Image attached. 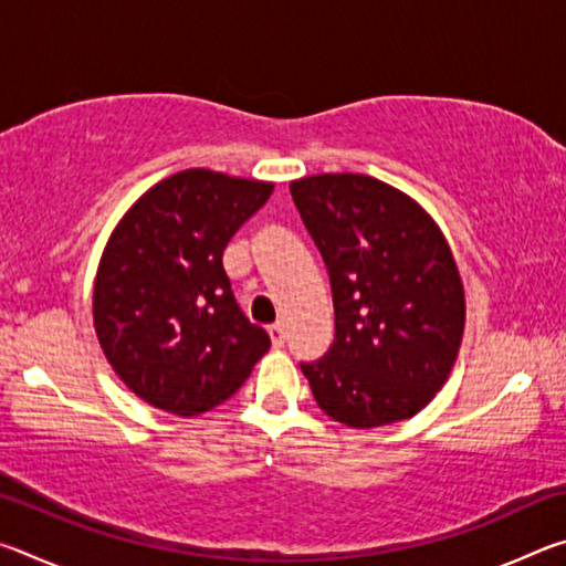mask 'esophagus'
Returning <instances> with one entry per match:
<instances>
[{"label": "esophagus", "instance_id": "1", "mask_svg": "<svg viewBox=\"0 0 566 566\" xmlns=\"http://www.w3.org/2000/svg\"><path fill=\"white\" fill-rule=\"evenodd\" d=\"M270 339H272V347H274V349L284 347V342H286V332H284L282 324H272V327H270Z\"/></svg>", "mask_w": 566, "mask_h": 566}]
</instances>
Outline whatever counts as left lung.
<instances>
[{
	"mask_svg": "<svg viewBox=\"0 0 566 566\" xmlns=\"http://www.w3.org/2000/svg\"><path fill=\"white\" fill-rule=\"evenodd\" d=\"M329 272L334 342L304 361L319 409L371 429L415 417L444 387L464 334V286L442 229L367 175L290 185Z\"/></svg>",
	"mask_w": 566,
	"mask_h": 566,
	"instance_id": "left-lung-1",
	"label": "left lung"
}]
</instances>
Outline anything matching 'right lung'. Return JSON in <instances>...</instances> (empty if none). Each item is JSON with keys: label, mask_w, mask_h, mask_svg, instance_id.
I'll return each instance as SVG.
<instances>
[{"label": "right lung", "mask_w": 566, "mask_h": 566, "mask_svg": "<svg viewBox=\"0 0 566 566\" xmlns=\"http://www.w3.org/2000/svg\"><path fill=\"white\" fill-rule=\"evenodd\" d=\"M274 185L177 171L114 227L94 280V329L117 377L147 405L195 417L222 405L270 349L232 294L222 254Z\"/></svg>", "instance_id": "obj_1"}]
</instances>
